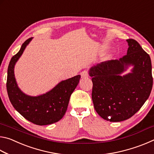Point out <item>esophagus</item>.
Wrapping results in <instances>:
<instances>
[{
	"label": "esophagus",
	"instance_id": "1",
	"mask_svg": "<svg viewBox=\"0 0 154 154\" xmlns=\"http://www.w3.org/2000/svg\"><path fill=\"white\" fill-rule=\"evenodd\" d=\"M81 76H82V78H83V79L88 77V76H89V75H88V72L87 71H82L81 72Z\"/></svg>",
	"mask_w": 154,
	"mask_h": 154
}]
</instances>
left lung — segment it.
Returning a JSON list of instances; mask_svg holds the SVG:
<instances>
[{"mask_svg":"<svg viewBox=\"0 0 154 154\" xmlns=\"http://www.w3.org/2000/svg\"><path fill=\"white\" fill-rule=\"evenodd\" d=\"M127 54L119 60L98 64L89 71L93 83L92 98L96 111L107 121L122 122L141 108L153 86L149 55L134 39H127ZM130 66L131 72L121 74Z\"/></svg>","mask_w":154,"mask_h":154,"instance_id":"8db88e82","label":"left lung"}]
</instances>
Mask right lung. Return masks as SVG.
I'll use <instances>...</instances> for the list:
<instances>
[{
	"instance_id": "obj_1",
	"label": "right lung",
	"mask_w": 154,
	"mask_h": 154,
	"mask_svg": "<svg viewBox=\"0 0 154 154\" xmlns=\"http://www.w3.org/2000/svg\"><path fill=\"white\" fill-rule=\"evenodd\" d=\"M32 38L26 41L17 54L11 59L7 71V90L15 110L32 123L43 126L56 123L63 118L71 94L79 83L81 76L79 75L62 81L53 89L42 95L31 96L22 92L15 80L14 67Z\"/></svg>"
}]
</instances>
